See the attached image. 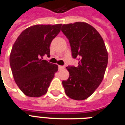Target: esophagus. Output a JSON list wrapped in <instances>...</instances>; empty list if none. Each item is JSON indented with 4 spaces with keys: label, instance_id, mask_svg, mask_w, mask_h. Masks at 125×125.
<instances>
[{
    "label": "esophagus",
    "instance_id": "obj_1",
    "mask_svg": "<svg viewBox=\"0 0 125 125\" xmlns=\"http://www.w3.org/2000/svg\"><path fill=\"white\" fill-rule=\"evenodd\" d=\"M64 68H65V66H64V65H59V66H58L59 70H62V69H63Z\"/></svg>",
    "mask_w": 125,
    "mask_h": 125
}]
</instances>
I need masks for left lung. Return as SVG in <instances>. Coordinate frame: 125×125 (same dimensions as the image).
Instances as JSON below:
<instances>
[{
	"instance_id": "1",
	"label": "left lung",
	"mask_w": 125,
	"mask_h": 125,
	"mask_svg": "<svg viewBox=\"0 0 125 125\" xmlns=\"http://www.w3.org/2000/svg\"><path fill=\"white\" fill-rule=\"evenodd\" d=\"M62 31L71 47L77 67L68 65L70 76L63 80L66 95L78 100L86 99L102 82L108 63V53L99 33L89 24L76 22L63 25Z\"/></svg>"
}]
</instances>
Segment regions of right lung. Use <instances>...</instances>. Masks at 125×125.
<instances>
[{"instance_id": "right-lung-1", "label": "right lung", "mask_w": 125, "mask_h": 125, "mask_svg": "<svg viewBox=\"0 0 125 125\" xmlns=\"http://www.w3.org/2000/svg\"><path fill=\"white\" fill-rule=\"evenodd\" d=\"M62 24L37 25L21 33L12 46L10 65L15 81L20 90L30 97L46 94L57 65L42 60L50 54L52 40L60 32Z\"/></svg>"}]
</instances>
